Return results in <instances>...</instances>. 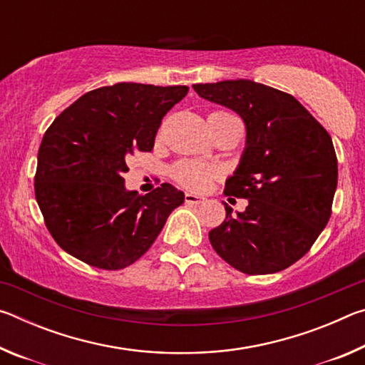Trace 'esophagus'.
Masks as SVG:
<instances>
[{"instance_id":"34e87169","label":"esophagus","mask_w":365,"mask_h":365,"mask_svg":"<svg viewBox=\"0 0 365 365\" xmlns=\"http://www.w3.org/2000/svg\"><path fill=\"white\" fill-rule=\"evenodd\" d=\"M202 201H205V197L202 196H197L193 193L185 195V202H187V205H201Z\"/></svg>"}]
</instances>
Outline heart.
<instances>
[{
  "mask_svg": "<svg viewBox=\"0 0 365 365\" xmlns=\"http://www.w3.org/2000/svg\"><path fill=\"white\" fill-rule=\"evenodd\" d=\"M227 114V113H219ZM219 175V170L211 165H205L200 163H193V160H182L178 163L174 169H172V177L175 178L185 188L190 190H205L207 185L211 183L215 177Z\"/></svg>",
  "mask_w": 365,
  "mask_h": 365,
  "instance_id": "b5f03b06",
  "label": "heart"
}]
</instances>
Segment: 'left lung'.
Returning <instances> with one entry per match:
<instances>
[{
  "mask_svg": "<svg viewBox=\"0 0 365 365\" xmlns=\"http://www.w3.org/2000/svg\"><path fill=\"white\" fill-rule=\"evenodd\" d=\"M197 95L232 109L246 146L225 195L248 200L209 232L215 252L248 275L275 274L311 250L331 215L338 163L329 132L292 95L252 80L196 83Z\"/></svg>",
  "mask_w": 365,
  "mask_h": 365,
  "instance_id": "left-lung-1",
  "label": "left lung"
}]
</instances>
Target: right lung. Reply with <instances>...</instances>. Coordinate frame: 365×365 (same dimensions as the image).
Listing matches in <instances>:
<instances>
[{
	"mask_svg": "<svg viewBox=\"0 0 365 365\" xmlns=\"http://www.w3.org/2000/svg\"><path fill=\"white\" fill-rule=\"evenodd\" d=\"M188 86L115 83L80 96L49 125L38 150L35 197L61 248L85 264L119 270L151 248L185 195L170 183L127 191L123 172L151 151L163 117Z\"/></svg>",
	"mask_w": 365,
	"mask_h": 365,
	"instance_id": "add662e5",
	"label": "right lung"
}]
</instances>
